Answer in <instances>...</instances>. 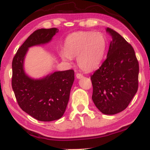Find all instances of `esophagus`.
Returning a JSON list of instances; mask_svg holds the SVG:
<instances>
[{
  "label": "esophagus",
  "instance_id": "esophagus-1",
  "mask_svg": "<svg viewBox=\"0 0 150 150\" xmlns=\"http://www.w3.org/2000/svg\"><path fill=\"white\" fill-rule=\"evenodd\" d=\"M76 77L78 79H81V78H83V76L82 74H81L77 73L76 74Z\"/></svg>",
  "mask_w": 150,
  "mask_h": 150
}]
</instances>
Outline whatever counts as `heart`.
<instances>
[{
  "mask_svg": "<svg viewBox=\"0 0 150 150\" xmlns=\"http://www.w3.org/2000/svg\"><path fill=\"white\" fill-rule=\"evenodd\" d=\"M108 47V40L101 32L80 31L69 34L65 40L64 50L60 55L65 61L77 57V63L87 72L98 67Z\"/></svg>",
  "mask_w": 150,
  "mask_h": 150,
  "instance_id": "obj_1",
  "label": "heart"
}]
</instances>
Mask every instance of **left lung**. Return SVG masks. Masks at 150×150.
<instances>
[{"mask_svg":"<svg viewBox=\"0 0 150 150\" xmlns=\"http://www.w3.org/2000/svg\"><path fill=\"white\" fill-rule=\"evenodd\" d=\"M112 36L107 58L91 76L92 100L104 114L113 115L127 108L139 87V62L131 45L108 28Z\"/></svg>","mask_w":150,"mask_h":150,"instance_id":"obj_1","label":"left lung"}]
</instances>
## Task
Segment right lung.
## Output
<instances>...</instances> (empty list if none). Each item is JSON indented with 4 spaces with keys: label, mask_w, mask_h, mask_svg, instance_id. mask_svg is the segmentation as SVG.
Instances as JSON below:
<instances>
[{
    "label": "right lung",
    "mask_w": 150,
    "mask_h": 150,
    "mask_svg": "<svg viewBox=\"0 0 150 150\" xmlns=\"http://www.w3.org/2000/svg\"><path fill=\"white\" fill-rule=\"evenodd\" d=\"M58 32L57 28L36 30L20 47L12 61L11 85L18 105L40 121H52L63 116L74 81V71H55L34 79L25 72L24 60L29 47L47 43Z\"/></svg>",
    "instance_id": "right-lung-1"
}]
</instances>
